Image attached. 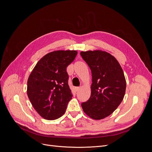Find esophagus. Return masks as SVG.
I'll use <instances>...</instances> for the list:
<instances>
[{"label":"esophagus","instance_id":"1","mask_svg":"<svg viewBox=\"0 0 152 152\" xmlns=\"http://www.w3.org/2000/svg\"><path fill=\"white\" fill-rule=\"evenodd\" d=\"M80 88H81L80 87H76V88H75V91H76V92L79 91L80 89Z\"/></svg>","mask_w":152,"mask_h":152}]
</instances>
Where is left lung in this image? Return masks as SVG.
Returning a JSON list of instances; mask_svg holds the SVG:
<instances>
[{
	"label": "left lung",
	"instance_id": "left-lung-1",
	"mask_svg": "<svg viewBox=\"0 0 152 152\" xmlns=\"http://www.w3.org/2000/svg\"><path fill=\"white\" fill-rule=\"evenodd\" d=\"M80 55L92 73L91 94L81 104L84 112L91 118L101 120L111 115L124 99L126 81L116 58L103 50L82 51Z\"/></svg>",
	"mask_w": 152,
	"mask_h": 152
}]
</instances>
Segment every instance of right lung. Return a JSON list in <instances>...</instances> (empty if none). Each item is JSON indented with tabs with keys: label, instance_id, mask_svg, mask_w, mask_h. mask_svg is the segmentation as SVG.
<instances>
[{
	"label": "right lung",
	"instance_id": "add662e5",
	"mask_svg": "<svg viewBox=\"0 0 152 152\" xmlns=\"http://www.w3.org/2000/svg\"><path fill=\"white\" fill-rule=\"evenodd\" d=\"M77 50H55L41 58L27 81V95L42 118L55 120L65 113L72 98L66 67L73 61Z\"/></svg>",
	"mask_w": 152,
	"mask_h": 152
}]
</instances>
